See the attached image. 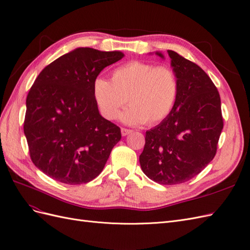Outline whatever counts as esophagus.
<instances>
[{"instance_id":"esophagus-1","label":"esophagus","mask_w":250,"mask_h":250,"mask_svg":"<svg viewBox=\"0 0 250 250\" xmlns=\"http://www.w3.org/2000/svg\"><path fill=\"white\" fill-rule=\"evenodd\" d=\"M131 132H132V130L131 129H127V128H122V129H121V133H122L123 137H126V135L130 134Z\"/></svg>"}]
</instances>
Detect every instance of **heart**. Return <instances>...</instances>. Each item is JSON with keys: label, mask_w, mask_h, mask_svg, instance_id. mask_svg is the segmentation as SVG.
<instances>
[{"label": "heart", "mask_w": 250, "mask_h": 250, "mask_svg": "<svg viewBox=\"0 0 250 250\" xmlns=\"http://www.w3.org/2000/svg\"><path fill=\"white\" fill-rule=\"evenodd\" d=\"M94 100L103 118L121 119L129 125L161 123L172 112L178 96L176 74L168 65L132 60L116 67L111 81L98 77L93 83Z\"/></svg>", "instance_id": "1"}]
</instances>
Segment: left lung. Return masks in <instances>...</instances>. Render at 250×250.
<instances>
[{"instance_id": "obj_1", "label": "left lung", "mask_w": 250, "mask_h": 250, "mask_svg": "<svg viewBox=\"0 0 250 250\" xmlns=\"http://www.w3.org/2000/svg\"><path fill=\"white\" fill-rule=\"evenodd\" d=\"M168 55L178 80L177 100L169 117L146 131L140 164L150 179L172 186L192 179L215 157L223 118L208 74L176 52L168 50Z\"/></svg>"}]
</instances>
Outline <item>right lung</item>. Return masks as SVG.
<instances>
[{
  "label": "right lung",
  "mask_w": 250,
  "mask_h": 250,
  "mask_svg": "<svg viewBox=\"0 0 250 250\" xmlns=\"http://www.w3.org/2000/svg\"><path fill=\"white\" fill-rule=\"evenodd\" d=\"M124 57L120 51L77 48L47 65L26 100L24 132L33 164L66 185H81L102 172L121 129L104 119L94 100L100 72Z\"/></svg>",
  "instance_id": "add662e5"
}]
</instances>
